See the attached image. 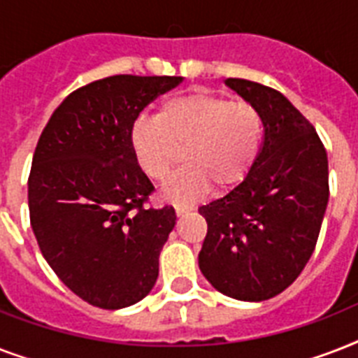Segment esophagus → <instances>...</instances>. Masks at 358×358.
Here are the masks:
<instances>
[{
  "instance_id": "obj_1",
  "label": "esophagus",
  "mask_w": 358,
  "mask_h": 358,
  "mask_svg": "<svg viewBox=\"0 0 358 358\" xmlns=\"http://www.w3.org/2000/svg\"><path fill=\"white\" fill-rule=\"evenodd\" d=\"M174 210H176V215H185V213H189L191 212V208L189 206H182V204H178V206L174 208Z\"/></svg>"
}]
</instances>
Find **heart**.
Here are the masks:
<instances>
[{
    "label": "heart",
    "mask_w": 358,
    "mask_h": 358,
    "mask_svg": "<svg viewBox=\"0 0 358 358\" xmlns=\"http://www.w3.org/2000/svg\"><path fill=\"white\" fill-rule=\"evenodd\" d=\"M260 111L250 102L195 91L169 98L157 117H139L129 131L135 165L163 180L184 148L185 165L163 184L169 201H196L215 184L232 189L252 171L260 152Z\"/></svg>",
    "instance_id": "1"
}]
</instances>
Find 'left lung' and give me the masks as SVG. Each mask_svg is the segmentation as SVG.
I'll return each mask as SVG.
<instances>
[{"instance_id": "obj_1", "label": "left lung", "mask_w": 358, "mask_h": 358, "mask_svg": "<svg viewBox=\"0 0 358 358\" xmlns=\"http://www.w3.org/2000/svg\"><path fill=\"white\" fill-rule=\"evenodd\" d=\"M255 106L264 139L249 176L199 208L208 232L202 275L221 294L266 301L288 288L316 249L329 202V159L316 128L271 87L224 81Z\"/></svg>"}]
</instances>
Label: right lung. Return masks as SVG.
<instances>
[{"label":"right lung","mask_w":358,"mask_h":358,"mask_svg":"<svg viewBox=\"0 0 358 358\" xmlns=\"http://www.w3.org/2000/svg\"><path fill=\"white\" fill-rule=\"evenodd\" d=\"M182 83L176 76H111L76 89L36 143L27 201L42 256L89 305L117 310L150 294L173 206L148 208L150 180L135 165L139 113Z\"/></svg>","instance_id":"obj_1"}]
</instances>
